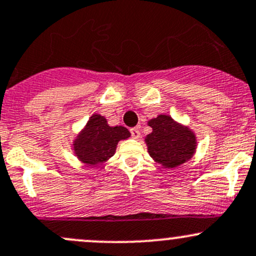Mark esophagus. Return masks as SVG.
Wrapping results in <instances>:
<instances>
[{"mask_svg": "<svg viewBox=\"0 0 256 256\" xmlns=\"http://www.w3.org/2000/svg\"><path fill=\"white\" fill-rule=\"evenodd\" d=\"M130 132H131V136H132L134 138H136V140L140 138V136H141V132H140V128H131Z\"/></svg>", "mask_w": 256, "mask_h": 256, "instance_id": "esophagus-1", "label": "esophagus"}]
</instances>
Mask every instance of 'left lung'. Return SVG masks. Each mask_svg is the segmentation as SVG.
<instances>
[{"instance_id":"left-lung-1","label":"left lung","mask_w":256,"mask_h":256,"mask_svg":"<svg viewBox=\"0 0 256 256\" xmlns=\"http://www.w3.org/2000/svg\"><path fill=\"white\" fill-rule=\"evenodd\" d=\"M152 132L146 137L148 153L154 162L166 169L180 166L196 153V134L187 126L160 114L148 122Z\"/></svg>"}]
</instances>
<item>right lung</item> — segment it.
Segmentation results:
<instances>
[{
    "instance_id": "right-lung-1",
    "label": "right lung",
    "mask_w": 256,
    "mask_h": 256,
    "mask_svg": "<svg viewBox=\"0 0 256 256\" xmlns=\"http://www.w3.org/2000/svg\"><path fill=\"white\" fill-rule=\"evenodd\" d=\"M124 126H109L100 114H94L72 142L74 154L84 164L97 166L114 156L118 142L130 137Z\"/></svg>"
}]
</instances>
